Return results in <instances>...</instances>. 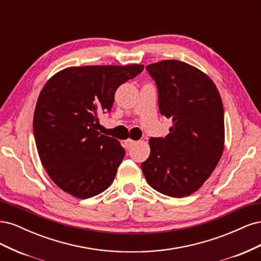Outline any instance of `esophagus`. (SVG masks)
Segmentation results:
<instances>
[{"label":"esophagus","instance_id":"1","mask_svg":"<svg viewBox=\"0 0 261 261\" xmlns=\"http://www.w3.org/2000/svg\"><path fill=\"white\" fill-rule=\"evenodd\" d=\"M137 141L133 140V139H127L126 140V146H127V148H132L134 145H136Z\"/></svg>","mask_w":261,"mask_h":261}]
</instances>
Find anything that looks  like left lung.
I'll use <instances>...</instances> for the list:
<instances>
[{
    "label": "left lung",
    "instance_id": "left-lung-1",
    "mask_svg": "<svg viewBox=\"0 0 261 261\" xmlns=\"http://www.w3.org/2000/svg\"><path fill=\"white\" fill-rule=\"evenodd\" d=\"M146 69L158 86L160 113L173 125L165 138L149 139L141 170L156 192L181 198L198 191L222 156V99L211 78L187 63L165 60Z\"/></svg>",
    "mask_w": 261,
    "mask_h": 261
}]
</instances>
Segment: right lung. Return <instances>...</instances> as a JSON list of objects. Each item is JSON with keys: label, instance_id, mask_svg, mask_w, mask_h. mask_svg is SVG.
<instances>
[{"label": "right lung", "instance_id": "obj_1", "mask_svg": "<svg viewBox=\"0 0 261 261\" xmlns=\"http://www.w3.org/2000/svg\"><path fill=\"white\" fill-rule=\"evenodd\" d=\"M144 65L67 67L46 82L34 114L39 158L50 178L76 198L96 196L113 183L125 150L97 130L99 114L111 111L116 89Z\"/></svg>", "mask_w": 261, "mask_h": 261}]
</instances>
